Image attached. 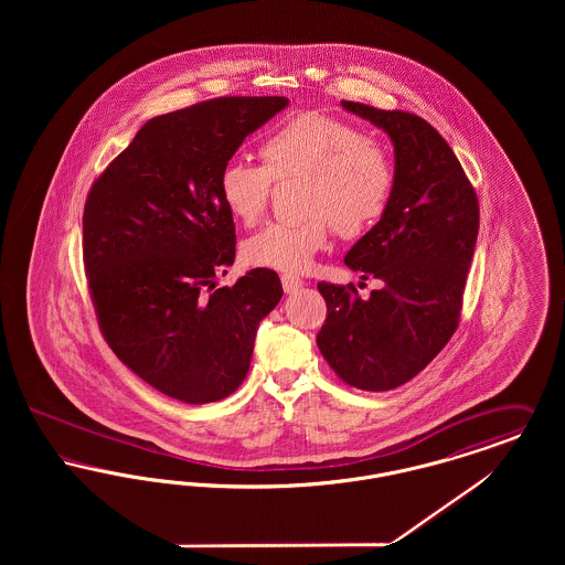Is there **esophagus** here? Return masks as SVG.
I'll list each match as a JSON object with an SVG mask.
<instances>
[{"label":"esophagus","instance_id":"1","mask_svg":"<svg viewBox=\"0 0 565 565\" xmlns=\"http://www.w3.org/2000/svg\"><path fill=\"white\" fill-rule=\"evenodd\" d=\"M281 286H284V292L286 295H292L296 292L300 286H302V279L300 277H296V275H281Z\"/></svg>","mask_w":565,"mask_h":565}]
</instances>
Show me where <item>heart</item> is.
<instances>
[{"instance_id":"b5f03b06","label":"heart","mask_w":565,"mask_h":565,"mask_svg":"<svg viewBox=\"0 0 565 565\" xmlns=\"http://www.w3.org/2000/svg\"><path fill=\"white\" fill-rule=\"evenodd\" d=\"M260 164L226 162L217 192L237 222L254 226L269 205L270 182L298 180L292 222H270L243 243L258 269L302 273L326 247L330 226L343 239L362 237L387 212L396 189L392 152L343 118L302 111L277 125L260 148Z\"/></svg>"}]
</instances>
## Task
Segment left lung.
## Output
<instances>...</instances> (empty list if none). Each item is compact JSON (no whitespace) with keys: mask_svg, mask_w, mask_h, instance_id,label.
<instances>
[{"mask_svg":"<svg viewBox=\"0 0 565 565\" xmlns=\"http://www.w3.org/2000/svg\"><path fill=\"white\" fill-rule=\"evenodd\" d=\"M390 135L396 189L345 265L383 286L320 281L328 316L318 348L351 387L387 392L419 375L456 332L479 235V199L454 150L417 114L341 102Z\"/></svg>","mask_w":565,"mask_h":565,"instance_id":"obj_1","label":"left lung"}]
</instances>
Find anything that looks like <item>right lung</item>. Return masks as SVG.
Wrapping results in <instances>:
<instances>
[{"mask_svg":"<svg viewBox=\"0 0 565 565\" xmlns=\"http://www.w3.org/2000/svg\"><path fill=\"white\" fill-rule=\"evenodd\" d=\"M286 97H217L150 118L88 190L82 256L102 334L135 375L180 403L231 396L249 371L279 275L235 260V224L217 178Z\"/></svg>","mask_w":565,"mask_h":565,"instance_id":"right-lung-1","label":"right lung"}]
</instances>
